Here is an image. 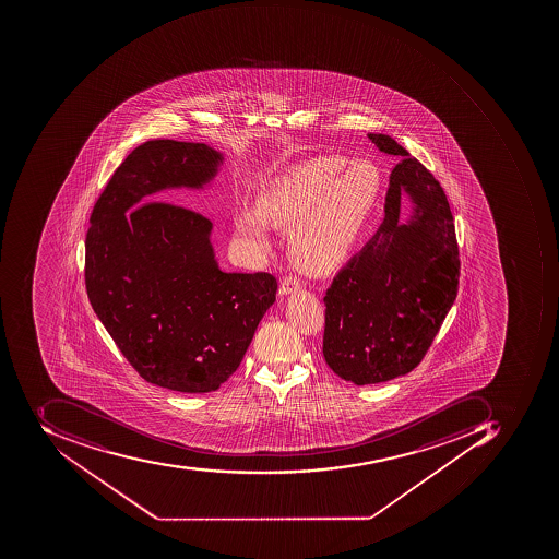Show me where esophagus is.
Listing matches in <instances>:
<instances>
[{"label":"esophagus","instance_id":"34e87169","mask_svg":"<svg viewBox=\"0 0 559 559\" xmlns=\"http://www.w3.org/2000/svg\"><path fill=\"white\" fill-rule=\"evenodd\" d=\"M301 288L300 282L297 277L285 276L280 283V295H292V293L298 292Z\"/></svg>","mask_w":559,"mask_h":559}]
</instances>
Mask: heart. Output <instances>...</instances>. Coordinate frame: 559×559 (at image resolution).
Returning a JSON list of instances; mask_svg holds the SVG:
<instances>
[{
  "label": "heart",
  "mask_w": 559,
  "mask_h": 559,
  "mask_svg": "<svg viewBox=\"0 0 559 559\" xmlns=\"http://www.w3.org/2000/svg\"><path fill=\"white\" fill-rule=\"evenodd\" d=\"M319 156L293 164L259 191L254 209L234 218L243 249H270L267 224L289 234V255L305 273L335 270L357 242L377 205L381 173L371 160Z\"/></svg>",
  "instance_id": "b5f03b06"
}]
</instances>
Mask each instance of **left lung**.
I'll use <instances>...</instances> for the list:
<instances>
[{"label": "left lung", "instance_id": "obj_1", "mask_svg": "<svg viewBox=\"0 0 559 559\" xmlns=\"http://www.w3.org/2000/svg\"><path fill=\"white\" fill-rule=\"evenodd\" d=\"M400 160L390 176L383 224L326 289L323 357L357 386L411 372L456 300L460 251L441 185L395 139L368 133ZM412 217L399 218L401 198Z\"/></svg>", "mask_w": 559, "mask_h": 559}]
</instances>
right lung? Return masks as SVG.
<instances>
[{"instance_id": "obj_1", "label": "right lung", "mask_w": 559, "mask_h": 559, "mask_svg": "<svg viewBox=\"0 0 559 559\" xmlns=\"http://www.w3.org/2000/svg\"><path fill=\"white\" fill-rule=\"evenodd\" d=\"M222 163L206 144L145 142L117 167L87 228L93 310L133 369L173 392L218 390L276 300L271 274L218 267L213 225L202 213L154 200L203 190Z\"/></svg>"}]
</instances>
